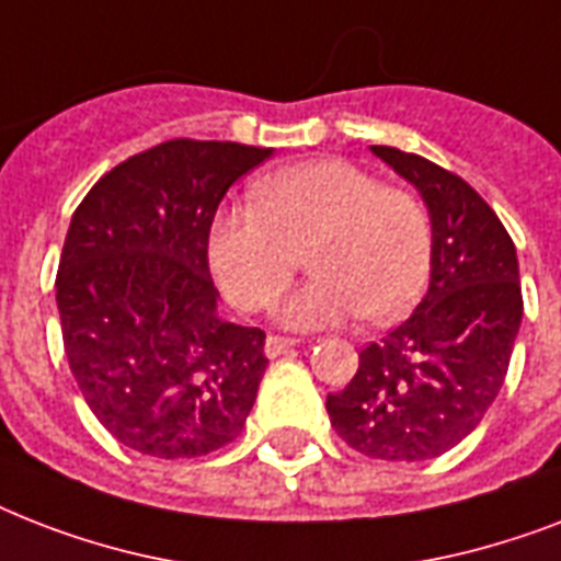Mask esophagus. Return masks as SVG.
I'll use <instances>...</instances> for the list:
<instances>
[{"label":"esophagus","instance_id":"obj_1","mask_svg":"<svg viewBox=\"0 0 561 561\" xmlns=\"http://www.w3.org/2000/svg\"><path fill=\"white\" fill-rule=\"evenodd\" d=\"M297 346L294 337H282V334H271L267 341H264V352H267V358H279L285 352H290Z\"/></svg>","mask_w":561,"mask_h":561}]
</instances>
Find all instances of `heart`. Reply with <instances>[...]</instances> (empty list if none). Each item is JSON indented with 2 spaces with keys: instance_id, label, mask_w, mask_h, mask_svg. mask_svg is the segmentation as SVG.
Masks as SVG:
<instances>
[{
  "instance_id": "obj_1",
  "label": "heart",
  "mask_w": 561,
  "mask_h": 561,
  "mask_svg": "<svg viewBox=\"0 0 561 561\" xmlns=\"http://www.w3.org/2000/svg\"><path fill=\"white\" fill-rule=\"evenodd\" d=\"M306 250L314 273L279 308L290 329H323L364 314L387 323L416 306L431 273L434 232L425 203L346 160L273 171L253 206L211 224L209 262L241 311H264L288 288Z\"/></svg>"
}]
</instances>
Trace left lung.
Returning a JSON list of instances; mask_svg holds the SVG:
<instances>
[{
	"label": "left lung",
	"mask_w": 561,
	"mask_h": 561,
	"mask_svg": "<svg viewBox=\"0 0 561 561\" xmlns=\"http://www.w3.org/2000/svg\"><path fill=\"white\" fill-rule=\"evenodd\" d=\"M431 211V285L416 311L360 352L325 410L343 443L375 460L439 457L480 425L513 358L524 299L518 255L495 209L454 171L373 145Z\"/></svg>",
	"instance_id": "1"
}]
</instances>
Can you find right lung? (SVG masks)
<instances>
[{
    "mask_svg": "<svg viewBox=\"0 0 561 561\" xmlns=\"http://www.w3.org/2000/svg\"><path fill=\"white\" fill-rule=\"evenodd\" d=\"M271 148L169 139L107 171L75 209L57 311L75 381L118 443L188 460L232 443L253 410L264 332L224 323L209 229Z\"/></svg>",
    "mask_w": 561,
    "mask_h": 561,
    "instance_id": "right-lung-1",
    "label": "right lung"
}]
</instances>
